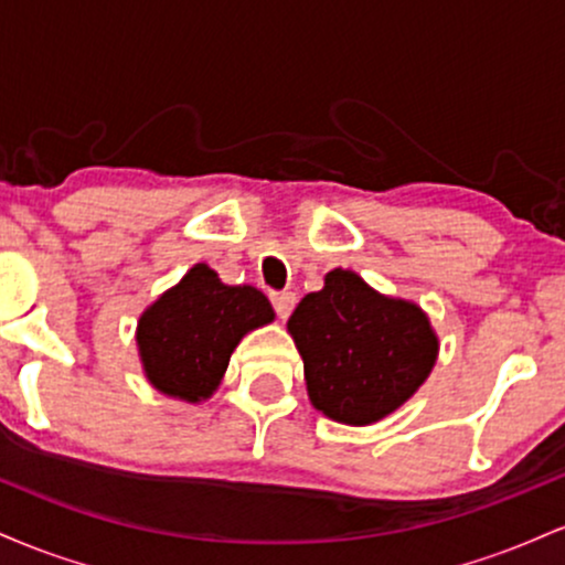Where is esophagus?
<instances>
[{"label": "esophagus", "mask_w": 565, "mask_h": 565, "mask_svg": "<svg viewBox=\"0 0 565 565\" xmlns=\"http://www.w3.org/2000/svg\"><path fill=\"white\" fill-rule=\"evenodd\" d=\"M270 302H274V310L278 319H287L291 313V308H295L297 297L291 295V291H270Z\"/></svg>", "instance_id": "obj_1"}]
</instances>
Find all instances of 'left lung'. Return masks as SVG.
<instances>
[{
	"mask_svg": "<svg viewBox=\"0 0 565 565\" xmlns=\"http://www.w3.org/2000/svg\"><path fill=\"white\" fill-rule=\"evenodd\" d=\"M310 404L345 425L377 423L412 398L438 355L417 305L374 291L353 270L327 274L289 319Z\"/></svg>",
	"mask_w": 565,
	"mask_h": 565,
	"instance_id": "left-lung-1",
	"label": "left lung"
}]
</instances>
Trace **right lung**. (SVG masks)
Listing matches in <instances>:
<instances>
[{"label":"right lung","mask_w":565,"mask_h":565,"mask_svg":"<svg viewBox=\"0 0 565 565\" xmlns=\"http://www.w3.org/2000/svg\"><path fill=\"white\" fill-rule=\"evenodd\" d=\"M274 321L268 297L228 287L199 263L159 297L138 323V348L157 391L196 404L217 391L233 348L249 329Z\"/></svg>","instance_id":"add662e5"}]
</instances>
